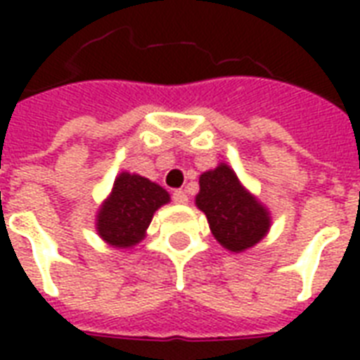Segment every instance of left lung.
<instances>
[{"label":"left lung","instance_id":"obj_1","mask_svg":"<svg viewBox=\"0 0 360 360\" xmlns=\"http://www.w3.org/2000/svg\"><path fill=\"white\" fill-rule=\"evenodd\" d=\"M169 194L132 169L121 172L114 181V188L97 213V231L108 245L130 248L138 245L153 220V214Z\"/></svg>","mask_w":360,"mask_h":360}]
</instances>
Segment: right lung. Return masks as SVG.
Returning a JSON list of instances; mask_svg holds the SVG:
<instances>
[{
	"label": "right lung",
	"instance_id": "obj_1",
	"mask_svg": "<svg viewBox=\"0 0 360 360\" xmlns=\"http://www.w3.org/2000/svg\"><path fill=\"white\" fill-rule=\"evenodd\" d=\"M196 205L207 217L214 239L231 252L257 245L271 228L267 209L240 185L236 172L224 162L202 174Z\"/></svg>",
	"mask_w": 360,
	"mask_h": 360
}]
</instances>
